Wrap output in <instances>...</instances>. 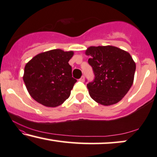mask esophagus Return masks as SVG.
Returning a JSON list of instances; mask_svg holds the SVG:
<instances>
[{
    "instance_id": "1",
    "label": "esophagus",
    "mask_w": 157,
    "mask_h": 157,
    "mask_svg": "<svg viewBox=\"0 0 157 157\" xmlns=\"http://www.w3.org/2000/svg\"><path fill=\"white\" fill-rule=\"evenodd\" d=\"M85 76H82L81 77V78L80 79H79V81H81V82H85Z\"/></svg>"
}]
</instances>
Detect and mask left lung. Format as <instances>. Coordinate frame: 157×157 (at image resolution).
Wrapping results in <instances>:
<instances>
[{
    "label": "left lung",
    "mask_w": 157,
    "mask_h": 157,
    "mask_svg": "<svg viewBox=\"0 0 157 157\" xmlns=\"http://www.w3.org/2000/svg\"><path fill=\"white\" fill-rule=\"evenodd\" d=\"M88 63L93 70V81L87 85L90 95L102 105L117 103L134 81L136 65L129 53L114 46L90 47Z\"/></svg>",
    "instance_id": "8db88e82"
}]
</instances>
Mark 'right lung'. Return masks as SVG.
Returning <instances> with one entry per match:
<instances>
[{
  "instance_id": "1",
  "label": "right lung",
  "mask_w": 157,
  "mask_h": 157,
  "mask_svg": "<svg viewBox=\"0 0 157 157\" xmlns=\"http://www.w3.org/2000/svg\"><path fill=\"white\" fill-rule=\"evenodd\" d=\"M72 56V51L55 49L37 55L26 64L23 81L35 101L56 107L69 98L77 82L68 63Z\"/></svg>"
}]
</instances>
